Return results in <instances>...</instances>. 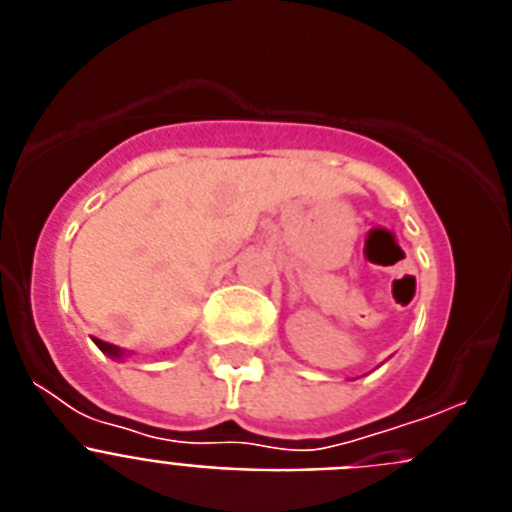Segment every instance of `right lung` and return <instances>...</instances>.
<instances>
[{
    "mask_svg": "<svg viewBox=\"0 0 512 512\" xmlns=\"http://www.w3.org/2000/svg\"><path fill=\"white\" fill-rule=\"evenodd\" d=\"M94 343H97V346L102 348L104 354H107V356H112V359H120V356H122V348H120V346H115V343L99 341V338H94Z\"/></svg>",
    "mask_w": 512,
    "mask_h": 512,
    "instance_id": "1",
    "label": "right lung"
}]
</instances>
